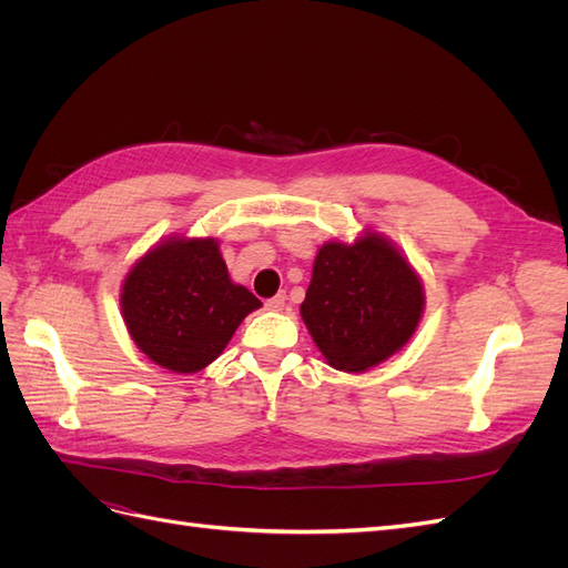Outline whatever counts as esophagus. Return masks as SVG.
<instances>
[{"label":"esophagus","mask_w":568,"mask_h":568,"mask_svg":"<svg viewBox=\"0 0 568 568\" xmlns=\"http://www.w3.org/2000/svg\"><path fill=\"white\" fill-rule=\"evenodd\" d=\"M284 303H286V294H277L274 298L265 301V307L272 313H280V311H284Z\"/></svg>","instance_id":"obj_1"}]
</instances>
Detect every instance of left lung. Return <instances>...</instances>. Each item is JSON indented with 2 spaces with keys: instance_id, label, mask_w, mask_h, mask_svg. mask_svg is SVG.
<instances>
[{
  "instance_id": "left-lung-1",
  "label": "left lung",
  "mask_w": 568,
  "mask_h": 568,
  "mask_svg": "<svg viewBox=\"0 0 568 568\" xmlns=\"http://www.w3.org/2000/svg\"><path fill=\"white\" fill-rule=\"evenodd\" d=\"M422 311L417 272L379 234L359 236L353 246L324 244L301 303L317 348L343 372H365L400 351Z\"/></svg>"
}]
</instances>
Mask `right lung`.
I'll return each instance as SVG.
<instances>
[{"label":"right lung","mask_w":568,"mask_h":568,"mask_svg":"<svg viewBox=\"0 0 568 568\" xmlns=\"http://www.w3.org/2000/svg\"><path fill=\"white\" fill-rule=\"evenodd\" d=\"M120 303L136 348L180 374L211 365L261 307L230 280L215 239H168L151 248L130 270Z\"/></svg>","instance_id":"add662e5"}]
</instances>
